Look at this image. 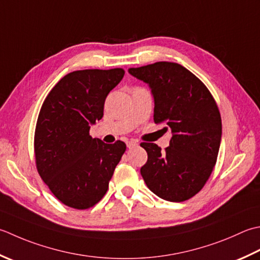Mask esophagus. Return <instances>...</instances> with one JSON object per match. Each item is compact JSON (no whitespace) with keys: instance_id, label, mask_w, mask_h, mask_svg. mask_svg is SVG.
<instances>
[{"instance_id":"34e87169","label":"esophagus","mask_w":260,"mask_h":260,"mask_svg":"<svg viewBox=\"0 0 260 260\" xmlns=\"http://www.w3.org/2000/svg\"><path fill=\"white\" fill-rule=\"evenodd\" d=\"M137 145H139V143H137V142H135V141H128V142H127V147H128V149H132V147L137 146Z\"/></svg>"}]
</instances>
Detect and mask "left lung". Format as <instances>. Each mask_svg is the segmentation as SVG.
<instances>
[{
  "label": "left lung",
  "mask_w": 260,
  "mask_h": 260,
  "mask_svg": "<svg viewBox=\"0 0 260 260\" xmlns=\"http://www.w3.org/2000/svg\"><path fill=\"white\" fill-rule=\"evenodd\" d=\"M128 72L149 83L154 96V123L171 129L170 145L161 151L143 142L147 152L141 175L151 191L162 200L184 202L205 186L220 150L222 121L206 85L184 66L156 62Z\"/></svg>",
  "instance_id": "1"
}]
</instances>
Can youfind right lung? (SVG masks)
<instances>
[{
    "mask_svg": "<svg viewBox=\"0 0 260 260\" xmlns=\"http://www.w3.org/2000/svg\"><path fill=\"white\" fill-rule=\"evenodd\" d=\"M125 71L81 70L66 74L46 96L35 129L38 174L54 196L75 210L94 206L108 190L126 144L90 136L103 118L107 95Z\"/></svg>",
    "mask_w": 260,
    "mask_h": 260,
    "instance_id": "add662e5",
    "label": "right lung"
}]
</instances>
